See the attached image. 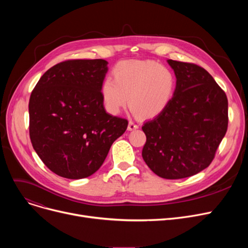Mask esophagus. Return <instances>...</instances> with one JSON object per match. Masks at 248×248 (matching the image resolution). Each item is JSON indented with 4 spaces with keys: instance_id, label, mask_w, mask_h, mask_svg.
<instances>
[{
    "instance_id": "obj_1",
    "label": "esophagus",
    "mask_w": 248,
    "mask_h": 248,
    "mask_svg": "<svg viewBox=\"0 0 248 248\" xmlns=\"http://www.w3.org/2000/svg\"><path fill=\"white\" fill-rule=\"evenodd\" d=\"M137 128H139V124L133 121H129L128 125H127L128 131H134V129H137Z\"/></svg>"
}]
</instances>
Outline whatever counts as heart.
Masks as SVG:
<instances>
[{"label":"heart","instance_id":"b5f03b06","mask_svg":"<svg viewBox=\"0 0 248 248\" xmlns=\"http://www.w3.org/2000/svg\"><path fill=\"white\" fill-rule=\"evenodd\" d=\"M112 75L113 80L107 78L100 88L104 106L111 113H119L128 98L129 108L140 117H155L169 107L176 93L173 70L152 60L121 61Z\"/></svg>","mask_w":248,"mask_h":248}]
</instances>
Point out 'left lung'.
<instances>
[{
    "instance_id": "1",
    "label": "left lung",
    "mask_w": 248,
    "mask_h": 248,
    "mask_svg": "<svg viewBox=\"0 0 248 248\" xmlns=\"http://www.w3.org/2000/svg\"><path fill=\"white\" fill-rule=\"evenodd\" d=\"M177 77L169 107L142 125L141 155L164 179H183L209 166L228 126V100L214 78L197 64L169 59Z\"/></svg>"
}]
</instances>
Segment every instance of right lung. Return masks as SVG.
I'll return each instance as SVG.
<instances>
[{
  "label": "right lung",
  "instance_id": "1",
  "mask_svg": "<svg viewBox=\"0 0 248 248\" xmlns=\"http://www.w3.org/2000/svg\"><path fill=\"white\" fill-rule=\"evenodd\" d=\"M103 59H72L48 69L29 100L33 148L50 171L67 179L94 174L128 122L108 113L100 88Z\"/></svg>",
  "mask_w": 248,
  "mask_h": 248
}]
</instances>
